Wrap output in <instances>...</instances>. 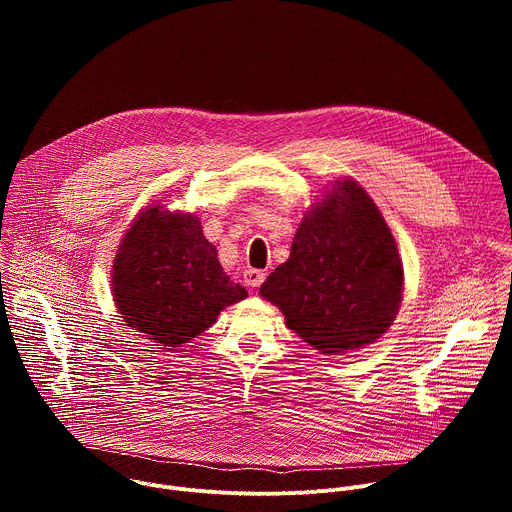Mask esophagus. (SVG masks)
Instances as JSON below:
<instances>
[{
    "instance_id": "esophagus-1",
    "label": "esophagus",
    "mask_w": 512,
    "mask_h": 512,
    "mask_svg": "<svg viewBox=\"0 0 512 512\" xmlns=\"http://www.w3.org/2000/svg\"><path fill=\"white\" fill-rule=\"evenodd\" d=\"M243 279H245V283H247L249 287H259V285L265 281V273H263L261 269L249 267V269L243 271Z\"/></svg>"
}]
</instances>
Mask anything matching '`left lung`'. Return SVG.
<instances>
[{"instance_id": "8db88e82", "label": "left lung", "mask_w": 512, "mask_h": 512, "mask_svg": "<svg viewBox=\"0 0 512 512\" xmlns=\"http://www.w3.org/2000/svg\"><path fill=\"white\" fill-rule=\"evenodd\" d=\"M259 294L320 354L377 342L401 306L403 263L367 190L352 178L336 180L304 212L289 259Z\"/></svg>"}]
</instances>
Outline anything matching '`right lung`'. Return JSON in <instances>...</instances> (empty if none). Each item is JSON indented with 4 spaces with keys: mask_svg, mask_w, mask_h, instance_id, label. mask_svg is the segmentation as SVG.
I'll return each mask as SVG.
<instances>
[{
    "mask_svg": "<svg viewBox=\"0 0 512 512\" xmlns=\"http://www.w3.org/2000/svg\"><path fill=\"white\" fill-rule=\"evenodd\" d=\"M111 291L123 322L174 350L202 334L227 306L247 298L216 257L192 212L145 206L121 239Z\"/></svg>",
    "mask_w": 512,
    "mask_h": 512,
    "instance_id": "obj_1",
    "label": "right lung"
}]
</instances>
